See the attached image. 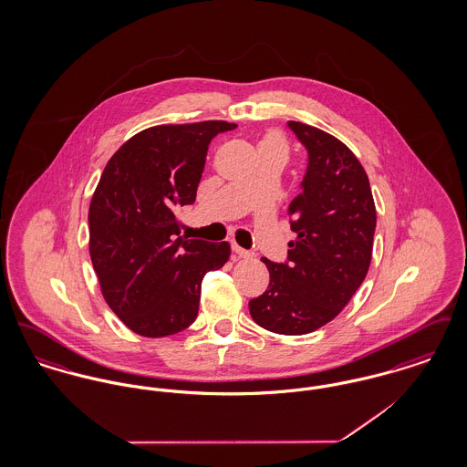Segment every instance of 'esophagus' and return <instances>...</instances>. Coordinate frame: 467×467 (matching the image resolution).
I'll use <instances>...</instances> for the list:
<instances>
[{
	"instance_id": "1",
	"label": "esophagus",
	"mask_w": 467,
	"mask_h": 467,
	"mask_svg": "<svg viewBox=\"0 0 467 467\" xmlns=\"http://www.w3.org/2000/svg\"><path fill=\"white\" fill-rule=\"evenodd\" d=\"M231 246H233V252H234V254H236L238 257H252V252L244 250V248H242L240 244H234V242H233V244H231Z\"/></svg>"
}]
</instances>
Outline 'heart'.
<instances>
[{
	"mask_svg": "<svg viewBox=\"0 0 467 467\" xmlns=\"http://www.w3.org/2000/svg\"><path fill=\"white\" fill-rule=\"evenodd\" d=\"M259 152L261 150H266V149H282L287 152V143H285V138L280 131H275V130H269L265 136L261 138L259 145H257Z\"/></svg>",
	"mask_w": 467,
	"mask_h": 467,
	"instance_id": "heart-1",
	"label": "heart"
}]
</instances>
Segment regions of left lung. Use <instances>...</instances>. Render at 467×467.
Masks as SVG:
<instances>
[{
	"mask_svg": "<svg viewBox=\"0 0 467 467\" xmlns=\"http://www.w3.org/2000/svg\"><path fill=\"white\" fill-rule=\"evenodd\" d=\"M308 152L301 194L289 204L287 261L271 263L267 290L250 299L254 322L271 333L320 329L343 310L371 265L377 208L369 178L354 152L333 134L289 120Z\"/></svg>",
	"mask_w": 467,
	"mask_h": 467,
	"instance_id": "1",
	"label": "left lung"
}]
</instances>
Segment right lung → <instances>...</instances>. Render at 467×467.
Returning a JSON list of instances; mask_svg holds the SVG:
<instances>
[{"instance_id": "right-lung-1", "label": "right lung", "mask_w": 467, "mask_h": 467, "mask_svg": "<svg viewBox=\"0 0 467 467\" xmlns=\"http://www.w3.org/2000/svg\"><path fill=\"white\" fill-rule=\"evenodd\" d=\"M234 128L225 120L154 126L105 166L90 200V261L105 301L133 333L187 329L204 275L229 259L227 242L180 236L175 212L196 201L210 141Z\"/></svg>"}]
</instances>
